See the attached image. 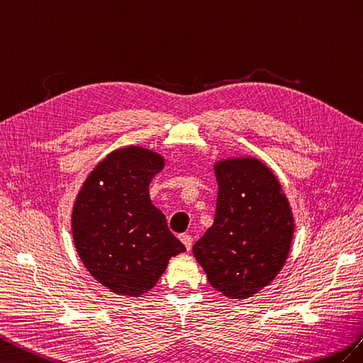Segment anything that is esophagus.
Instances as JSON below:
<instances>
[{
    "mask_svg": "<svg viewBox=\"0 0 363 363\" xmlns=\"http://www.w3.org/2000/svg\"><path fill=\"white\" fill-rule=\"evenodd\" d=\"M180 240L184 244V247H186L188 252H191V248H192V236L191 235H182Z\"/></svg>",
    "mask_w": 363,
    "mask_h": 363,
    "instance_id": "esophagus-1",
    "label": "esophagus"
}]
</instances>
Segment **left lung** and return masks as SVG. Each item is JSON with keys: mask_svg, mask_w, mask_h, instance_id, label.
Listing matches in <instances>:
<instances>
[{"mask_svg": "<svg viewBox=\"0 0 363 363\" xmlns=\"http://www.w3.org/2000/svg\"><path fill=\"white\" fill-rule=\"evenodd\" d=\"M214 172V223L192 253L216 291L244 300L283 269L294 238L292 209L275 174L259 160H222Z\"/></svg>", "mask_w": 363, "mask_h": 363, "instance_id": "left-lung-1", "label": "left lung"}]
</instances>
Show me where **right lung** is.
<instances>
[{
    "label": "right lung",
    "instance_id": "obj_1",
    "mask_svg": "<svg viewBox=\"0 0 363 363\" xmlns=\"http://www.w3.org/2000/svg\"><path fill=\"white\" fill-rule=\"evenodd\" d=\"M164 167L154 150H113L86 177L72 206L71 227L85 269L111 292L140 296L155 287L184 245L150 202L149 183Z\"/></svg>",
    "mask_w": 363,
    "mask_h": 363
}]
</instances>
